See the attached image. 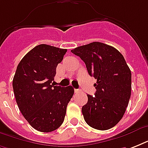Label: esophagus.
Segmentation results:
<instances>
[{
  "instance_id": "obj_1",
  "label": "esophagus",
  "mask_w": 148,
  "mask_h": 148,
  "mask_svg": "<svg viewBox=\"0 0 148 148\" xmlns=\"http://www.w3.org/2000/svg\"><path fill=\"white\" fill-rule=\"evenodd\" d=\"M74 92H75V94H79V93L81 92V90H80V89H75Z\"/></svg>"
}]
</instances>
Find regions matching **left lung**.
Masks as SVG:
<instances>
[{
  "instance_id": "obj_1",
  "label": "left lung",
  "mask_w": 148,
  "mask_h": 148,
  "mask_svg": "<svg viewBox=\"0 0 148 148\" xmlns=\"http://www.w3.org/2000/svg\"><path fill=\"white\" fill-rule=\"evenodd\" d=\"M85 63L88 74L97 79L95 96L88 95L82 107L86 123L105 131L121 120L131 94V72L124 56L112 46L93 42L71 50Z\"/></svg>"
}]
</instances>
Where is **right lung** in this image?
I'll list each match as a JSON object with an SVG mask.
<instances>
[{"mask_svg": "<svg viewBox=\"0 0 148 148\" xmlns=\"http://www.w3.org/2000/svg\"><path fill=\"white\" fill-rule=\"evenodd\" d=\"M67 49L40 45L31 50L17 65L13 89L21 112L40 132L55 131L64 120L73 97L71 86H54L56 68Z\"/></svg>", "mask_w": 148, "mask_h": 148, "instance_id": "add662e5", "label": "right lung"}]
</instances>
